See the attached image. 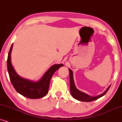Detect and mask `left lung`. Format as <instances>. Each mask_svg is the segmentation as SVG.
Returning <instances> with one entry per match:
<instances>
[{"instance_id": "obj_1", "label": "left lung", "mask_w": 122, "mask_h": 122, "mask_svg": "<svg viewBox=\"0 0 122 122\" xmlns=\"http://www.w3.org/2000/svg\"><path fill=\"white\" fill-rule=\"evenodd\" d=\"M69 74H70V92L71 95L73 98L75 99L79 100L81 102H90L94 101L98 99L101 98L102 97L104 96L110 87V85L109 86L107 90L105 91L103 93H102L100 95H97L96 97H92L89 95L88 94L84 93V92H81L79 90L76 88L75 84L74 77H73V72L71 69H69Z\"/></svg>"}]
</instances>
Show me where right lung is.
<instances>
[{"mask_svg": "<svg viewBox=\"0 0 122 122\" xmlns=\"http://www.w3.org/2000/svg\"><path fill=\"white\" fill-rule=\"evenodd\" d=\"M13 43L8 53L7 60L8 71L11 82L16 91L23 96L30 99H39L43 98L47 94L49 89L50 80L55 71L64 65H53L45 73L38 81H33L24 79L17 74L11 62V52Z\"/></svg>", "mask_w": 122, "mask_h": 122, "instance_id": "right-lung-1", "label": "right lung"}]
</instances>
